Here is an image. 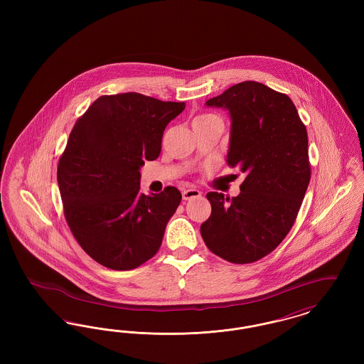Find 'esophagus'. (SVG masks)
Segmentation results:
<instances>
[{
  "label": "esophagus",
  "instance_id": "34e87169",
  "mask_svg": "<svg viewBox=\"0 0 364 364\" xmlns=\"http://www.w3.org/2000/svg\"><path fill=\"white\" fill-rule=\"evenodd\" d=\"M202 195V192L196 188H188V190L183 191V199L184 200H190L193 198H199Z\"/></svg>",
  "mask_w": 364,
  "mask_h": 364
}]
</instances>
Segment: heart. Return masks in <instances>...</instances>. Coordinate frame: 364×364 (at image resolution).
Returning a JSON list of instances; mask_svg holds the SVG:
<instances>
[{"mask_svg": "<svg viewBox=\"0 0 364 364\" xmlns=\"http://www.w3.org/2000/svg\"><path fill=\"white\" fill-rule=\"evenodd\" d=\"M215 119H218V117L214 114H202V116H198L193 122H210V120H215Z\"/></svg>", "mask_w": 364, "mask_h": 364, "instance_id": "obj_1", "label": "heart"}]
</instances>
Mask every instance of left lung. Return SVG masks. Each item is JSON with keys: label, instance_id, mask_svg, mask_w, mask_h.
<instances>
[{"label": "left lung", "instance_id": "left-lung-1", "mask_svg": "<svg viewBox=\"0 0 364 364\" xmlns=\"http://www.w3.org/2000/svg\"><path fill=\"white\" fill-rule=\"evenodd\" d=\"M230 116L226 162L244 174L240 193L208 192L200 235L208 250L232 263L270 254L288 235L310 183L309 138L291 98L258 82L229 87L206 102Z\"/></svg>", "mask_w": 364, "mask_h": 364}]
</instances>
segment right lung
<instances>
[{
    "mask_svg": "<svg viewBox=\"0 0 364 364\" xmlns=\"http://www.w3.org/2000/svg\"><path fill=\"white\" fill-rule=\"evenodd\" d=\"M184 107L138 92L102 95L70 132L57 168L65 220L105 267L132 270L161 247L181 193H141L139 171L158 158L166 125Z\"/></svg>",
    "mask_w": 364,
    "mask_h": 364,
    "instance_id": "obj_1",
    "label": "right lung"
}]
</instances>
